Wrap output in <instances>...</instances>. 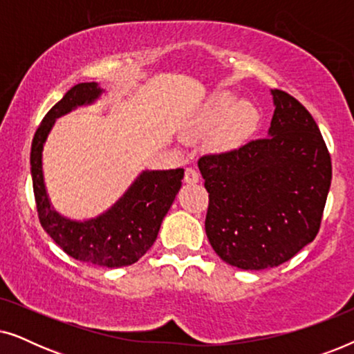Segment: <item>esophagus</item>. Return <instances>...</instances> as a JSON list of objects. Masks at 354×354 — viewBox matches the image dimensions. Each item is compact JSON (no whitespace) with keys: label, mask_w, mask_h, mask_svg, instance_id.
<instances>
[{"label":"esophagus","mask_w":354,"mask_h":354,"mask_svg":"<svg viewBox=\"0 0 354 354\" xmlns=\"http://www.w3.org/2000/svg\"><path fill=\"white\" fill-rule=\"evenodd\" d=\"M183 180H185L187 183H196L198 180H200V176H198V172L193 167H187L185 176H183Z\"/></svg>","instance_id":"1"}]
</instances>
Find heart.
<instances>
[{
  "label": "heart",
  "mask_w": 354,
  "mask_h": 354,
  "mask_svg": "<svg viewBox=\"0 0 354 354\" xmlns=\"http://www.w3.org/2000/svg\"><path fill=\"white\" fill-rule=\"evenodd\" d=\"M261 114L250 101H240L230 91H219L207 103L198 130L211 132L214 147L230 148L243 143L254 133L259 125Z\"/></svg>",
  "instance_id": "b5f03b06"
}]
</instances>
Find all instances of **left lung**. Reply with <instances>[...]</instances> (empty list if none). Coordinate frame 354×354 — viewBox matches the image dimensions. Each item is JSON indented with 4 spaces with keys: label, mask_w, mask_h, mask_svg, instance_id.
Instances as JSON below:
<instances>
[{
    "label": "left lung",
    "mask_w": 354,
    "mask_h": 354,
    "mask_svg": "<svg viewBox=\"0 0 354 354\" xmlns=\"http://www.w3.org/2000/svg\"><path fill=\"white\" fill-rule=\"evenodd\" d=\"M270 93L268 137L198 159L209 193L207 240L222 261L245 270L283 264L316 239L332 180L316 120L292 95Z\"/></svg>",
    "instance_id": "1"
}]
</instances>
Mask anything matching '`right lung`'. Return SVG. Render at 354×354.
Segmentation results:
<instances>
[{"instance_id": "obj_1", "label": "right lung", "mask_w": 354, "mask_h": 354, "mask_svg": "<svg viewBox=\"0 0 354 354\" xmlns=\"http://www.w3.org/2000/svg\"><path fill=\"white\" fill-rule=\"evenodd\" d=\"M101 95L96 82L77 84L43 118L30 151L33 195L41 227L64 253L101 268H122L137 263L151 248L180 190L183 169L143 171L108 211L93 219L72 221L55 211L43 178V147L57 118L95 103Z\"/></svg>"}]
</instances>
